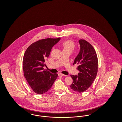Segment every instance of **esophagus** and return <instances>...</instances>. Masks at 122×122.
I'll use <instances>...</instances> for the list:
<instances>
[{
  "label": "esophagus",
  "instance_id": "obj_1",
  "mask_svg": "<svg viewBox=\"0 0 122 122\" xmlns=\"http://www.w3.org/2000/svg\"><path fill=\"white\" fill-rule=\"evenodd\" d=\"M59 76H66V75H64V74H62V73H59Z\"/></svg>",
  "mask_w": 122,
  "mask_h": 122
}]
</instances>
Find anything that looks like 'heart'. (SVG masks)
<instances>
[{
  "instance_id": "1",
  "label": "heart",
  "mask_w": 122,
  "mask_h": 122,
  "mask_svg": "<svg viewBox=\"0 0 122 122\" xmlns=\"http://www.w3.org/2000/svg\"><path fill=\"white\" fill-rule=\"evenodd\" d=\"M63 51H72L75 48L74 42L71 40H67L63 43Z\"/></svg>"
}]
</instances>
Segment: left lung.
Wrapping results in <instances>:
<instances>
[{
	"label": "left lung",
	"mask_w": 122,
	"mask_h": 122,
	"mask_svg": "<svg viewBox=\"0 0 122 122\" xmlns=\"http://www.w3.org/2000/svg\"><path fill=\"white\" fill-rule=\"evenodd\" d=\"M80 51L74 60L73 65L77 64L79 73L71 75L73 80L71 88L78 92H85L92 85L98 70V59L92 46L85 40L79 41Z\"/></svg>",
	"instance_id": "left-lung-1"
}]
</instances>
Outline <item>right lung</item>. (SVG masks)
Listing matches in <instances>:
<instances>
[{
    "label": "right lung",
    "instance_id": "right-lung-1",
    "mask_svg": "<svg viewBox=\"0 0 122 122\" xmlns=\"http://www.w3.org/2000/svg\"><path fill=\"white\" fill-rule=\"evenodd\" d=\"M60 38H46L37 41L28 47L23 61L24 76L34 92L42 94L51 88L58 77L57 73L52 74L43 66L50 55L52 47Z\"/></svg>",
    "mask_w": 122,
    "mask_h": 122
}]
</instances>
